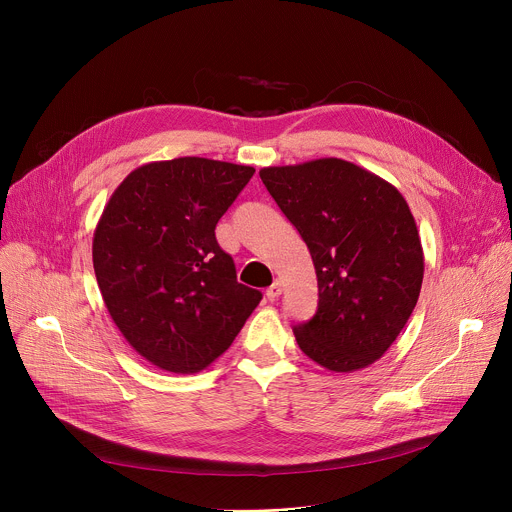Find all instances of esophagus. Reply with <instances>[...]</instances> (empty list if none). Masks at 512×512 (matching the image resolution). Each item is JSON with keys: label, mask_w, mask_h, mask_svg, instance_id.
<instances>
[{"label": "esophagus", "mask_w": 512, "mask_h": 512, "mask_svg": "<svg viewBox=\"0 0 512 512\" xmlns=\"http://www.w3.org/2000/svg\"><path fill=\"white\" fill-rule=\"evenodd\" d=\"M279 294H281V283L275 279L269 287H267V291H265V296L269 298V300H275V298H279Z\"/></svg>", "instance_id": "obj_1"}]
</instances>
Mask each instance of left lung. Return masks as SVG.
I'll use <instances>...</instances> for the list:
<instances>
[{"label":"left lung","instance_id":"8db88e82","mask_svg":"<svg viewBox=\"0 0 512 512\" xmlns=\"http://www.w3.org/2000/svg\"><path fill=\"white\" fill-rule=\"evenodd\" d=\"M259 176L310 249L318 312L294 336L332 373L379 360L405 328L423 281V249L403 194L340 158L261 168Z\"/></svg>","mask_w":512,"mask_h":512}]
</instances>
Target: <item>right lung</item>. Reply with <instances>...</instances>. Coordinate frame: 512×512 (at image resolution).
I'll use <instances>...</instances> for the list:
<instances>
[{
    "label": "right lung",
    "instance_id": "1",
    "mask_svg": "<svg viewBox=\"0 0 512 512\" xmlns=\"http://www.w3.org/2000/svg\"><path fill=\"white\" fill-rule=\"evenodd\" d=\"M253 174L196 156L150 162L129 172L103 208L93 233L103 302L129 346L162 371L210 367L261 302L214 237Z\"/></svg>",
    "mask_w": 512,
    "mask_h": 512
}]
</instances>
